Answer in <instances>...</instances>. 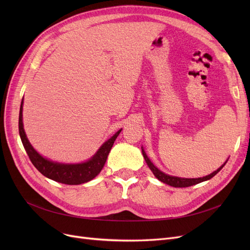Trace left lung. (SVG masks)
Returning a JSON list of instances; mask_svg holds the SVG:
<instances>
[{
  "instance_id": "8db88e82",
  "label": "left lung",
  "mask_w": 250,
  "mask_h": 250,
  "mask_svg": "<svg viewBox=\"0 0 250 250\" xmlns=\"http://www.w3.org/2000/svg\"><path fill=\"white\" fill-rule=\"evenodd\" d=\"M142 153H143V156L144 158H145V161L148 165V167L150 168V170L152 171V173L154 174V176L158 179L161 180L162 183L164 184H167L169 186H172L174 188H186V187H191V186H194V185H197L199 183H202V181H206V180H208L210 179L211 177H214L216 174L220 171L224 166L226 164V162L221 166L220 168H219L218 170H216L215 172H213L211 174H209V175L208 176H204V177H200V178H179V177H175V176H170V175H167V174L163 173L162 171L158 170L155 166L150 162V160L148 158V156L146 155L145 151H144L142 149Z\"/></svg>"
}]
</instances>
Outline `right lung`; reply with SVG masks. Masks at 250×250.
<instances>
[{
	"label": "right lung",
	"mask_w": 250,
	"mask_h": 250,
	"mask_svg": "<svg viewBox=\"0 0 250 250\" xmlns=\"http://www.w3.org/2000/svg\"><path fill=\"white\" fill-rule=\"evenodd\" d=\"M121 130L122 129H120L107 142H105L101 148L98 150V152L85 163L76 165L54 163L48 161L47 158H43L41 154L37 153L31 146V144L29 143L24 130V125H22V101L21 103L19 131L22 145H24L26 152L30 158V161L34 165V167L43 176L57 181V183H62L64 185H81L95 178L101 172L103 166L105 165V162H106L109 151Z\"/></svg>",
	"instance_id": "1"
}]
</instances>
